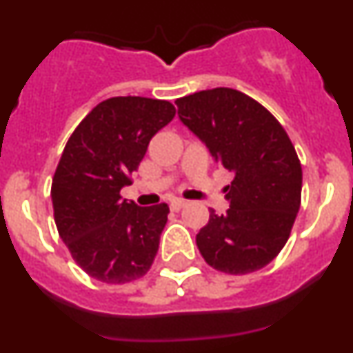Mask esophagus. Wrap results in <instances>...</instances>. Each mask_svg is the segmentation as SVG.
Segmentation results:
<instances>
[{
  "instance_id": "esophagus-1",
  "label": "esophagus",
  "mask_w": 353,
  "mask_h": 353,
  "mask_svg": "<svg viewBox=\"0 0 353 353\" xmlns=\"http://www.w3.org/2000/svg\"><path fill=\"white\" fill-rule=\"evenodd\" d=\"M186 205H188L186 201H181V199H176V201L170 203V210H172V212H181V210H183Z\"/></svg>"
}]
</instances>
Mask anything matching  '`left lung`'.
<instances>
[{
	"instance_id": "obj_1",
	"label": "left lung",
	"mask_w": 353,
	"mask_h": 353,
	"mask_svg": "<svg viewBox=\"0 0 353 353\" xmlns=\"http://www.w3.org/2000/svg\"><path fill=\"white\" fill-rule=\"evenodd\" d=\"M179 119L234 176L225 215L210 210L196 245L212 268L229 275L261 270L279 256L301 208L302 167L282 124L234 88H212L176 101Z\"/></svg>"
}]
</instances>
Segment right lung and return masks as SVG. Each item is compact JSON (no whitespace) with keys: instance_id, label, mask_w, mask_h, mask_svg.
<instances>
[{"instance_id":"right-lung-1","label":"right lung","mask_w":353,"mask_h":353,"mask_svg":"<svg viewBox=\"0 0 353 353\" xmlns=\"http://www.w3.org/2000/svg\"><path fill=\"white\" fill-rule=\"evenodd\" d=\"M169 101L112 97L95 105L68 140L51 198L59 237L77 265L104 283H128L150 270L169 206L121 199L148 143L172 121Z\"/></svg>"}]
</instances>
